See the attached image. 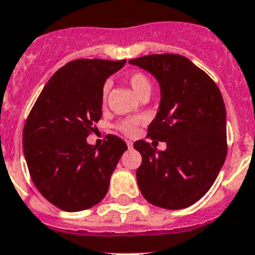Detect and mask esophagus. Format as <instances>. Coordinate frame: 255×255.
I'll list each match as a JSON object with an SVG mask.
<instances>
[{"label":"esophagus","instance_id":"esophagus-1","mask_svg":"<svg viewBox=\"0 0 255 255\" xmlns=\"http://www.w3.org/2000/svg\"><path fill=\"white\" fill-rule=\"evenodd\" d=\"M127 146H128V147H129V149H131V147H132V146H133V142H132V141H131V140H128V141H127Z\"/></svg>","mask_w":255,"mask_h":255}]
</instances>
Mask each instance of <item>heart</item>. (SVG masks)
<instances>
[{
  "label": "heart",
  "instance_id": "b5f03b06",
  "mask_svg": "<svg viewBox=\"0 0 255 255\" xmlns=\"http://www.w3.org/2000/svg\"><path fill=\"white\" fill-rule=\"evenodd\" d=\"M127 83L131 85V88L138 97H141L145 93H150L151 91L150 80H149L146 75L140 71H134L128 75ZM109 88H110L109 83H105L104 88H102V100H105L106 96H108ZM141 122H142V119L138 117L127 118V119H123V121L118 123V129L123 132L124 134H127V136H133L137 132V127Z\"/></svg>",
  "mask_w": 255,
  "mask_h": 255
}]
</instances>
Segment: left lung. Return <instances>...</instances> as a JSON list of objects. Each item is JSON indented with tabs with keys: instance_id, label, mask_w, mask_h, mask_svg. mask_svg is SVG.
<instances>
[{
	"instance_id": "8db88e82",
	"label": "left lung",
	"mask_w": 255,
	"mask_h": 255,
	"mask_svg": "<svg viewBox=\"0 0 255 255\" xmlns=\"http://www.w3.org/2000/svg\"><path fill=\"white\" fill-rule=\"evenodd\" d=\"M150 72L160 87L159 110L147 137L164 141L157 150L138 140L142 162L137 184L147 202L177 210L201 200L227 157L226 106L213 79L179 54H150L128 61Z\"/></svg>"
}]
</instances>
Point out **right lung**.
Returning <instances> with one entry per match:
<instances>
[{"mask_svg": "<svg viewBox=\"0 0 255 255\" xmlns=\"http://www.w3.org/2000/svg\"><path fill=\"white\" fill-rule=\"evenodd\" d=\"M123 61L76 59L46 83L23 129V151L37 190L63 211L91 209L108 193L127 144L108 134L100 147L87 137L102 117V88Z\"/></svg>", "mask_w": 255, "mask_h": 255, "instance_id": "right-lung-1", "label": "right lung"}]
</instances>
